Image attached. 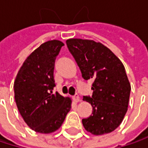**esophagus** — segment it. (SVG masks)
<instances>
[{
    "label": "esophagus",
    "mask_w": 148,
    "mask_h": 148,
    "mask_svg": "<svg viewBox=\"0 0 148 148\" xmlns=\"http://www.w3.org/2000/svg\"><path fill=\"white\" fill-rule=\"evenodd\" d=\"M73 99H74V102H79V95L78 94H75L74 96H73Z\"/></svg>",
    "instance_id": "obj_1"
}]
</instances>
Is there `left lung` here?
<instances>
[{
  "mask_svg": "<svg viewBox=\"0 0 148 148\" xmlns=\"http://www.w3.org/2000/svg\"><path fill=\"white\" fill-rule=\"evenodd\" d=\"M84 79H92V95L83 100L92 113L82 119L86 130L95 135L114 131L128 110L131 86L122 62L104 45L93 40L71 38L66 41Z\"/></svg>",
  "mask_w": 148,
  "mask_h": 148,
  "instance_id": "1",
  "label": "left lung"
}]
</instances>
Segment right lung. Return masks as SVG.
Here are the masks:
<instances>
[{
    "label": "right lung",
    "instance_id": "add662e5",
    "mask_svg": "<svg viewBox=\"0 0 148 148\" xmlns=\"http://www.w3.org/2000/svg\"><path fill=\"white\" fill-rule=\"evenodd\" d=\"M64 44L45 42L24 62L15 79L14 99L26 124L34 131L49 134L57 130L71 109V99L53 92L54 67Z\"/></svg>",
    "mask_w": 148,
    "mask_h": 148
}]
</instances>
